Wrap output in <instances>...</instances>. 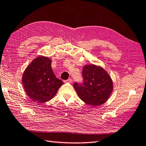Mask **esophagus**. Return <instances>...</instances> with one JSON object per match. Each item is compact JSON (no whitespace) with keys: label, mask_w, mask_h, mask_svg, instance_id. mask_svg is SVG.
<instances>
[{"label":"esophagus","mask_w":146,"mask_h":146,"mask_svg":"<svg viewBox=\"0 0 146 146\" xmlns=\"http://www.w3.org/2000/svg\"><path fill=\"white\" fill-rule=\"evenodd\" d=\"M72 81H73V80L72 79H68V80H67L66 81H65V82H66V83H72Z\"/></svg>","instance_id":"obj_1"}]
</instances>
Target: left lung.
<instances>
[{"label": "left lung", "mask_w": 146, "mask_h": 146, "mask_svg": "<svg viewBox=\"0 0 146 146\" xmlns=\"http://www.w3.org/2000/svg\"><path fill=\"white\" fill-rule=\"evenodd\" d=\"M82 74L84 83L73 85L78 97L92 107L106 102L113 89V81L106 70L94 64L86 65Z\"/></svg>", "instance_id": "obj_1"}]
</instances>
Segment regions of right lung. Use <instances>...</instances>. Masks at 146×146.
I'll return each mask as SVG.
<instances>
[{
  "label": "right lung",
  "mask_w": 146,
  "mask_h": 146,
  "mask_svg": "<svg viewBox=\"0 0 146 146\" xmlns=\"http://www.w3.org/2000/svg\"><path fill=\"white\" fill-rule=\"evenodd\" d=\"M51 62L50 58L40 55L29 63L22 76V84L26 94L35 102L49 101L63 84L55 76Z\"/></svg>",
  "instance_id": "1"
}]
</instances>
